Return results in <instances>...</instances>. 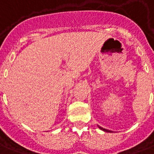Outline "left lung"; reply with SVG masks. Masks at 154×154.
<instances>
[{
	"label": "left lung",
	"instance_id": "obj_1",
	"mask_svg": "<svg viewBox=\"0 0 154 154\" xmlns=\"http://www.w3.org/2000/svg\"><path fill=\"white\" fill-rule=\"evenodd\" d=\"M99 128L100 129L103 130V131H105V132H111V131H109V130H107V129H105V128H101V127H99Z\"/></svg>",
	"mask_w": 154,
	"mask_h": 154
}]
</instances>
